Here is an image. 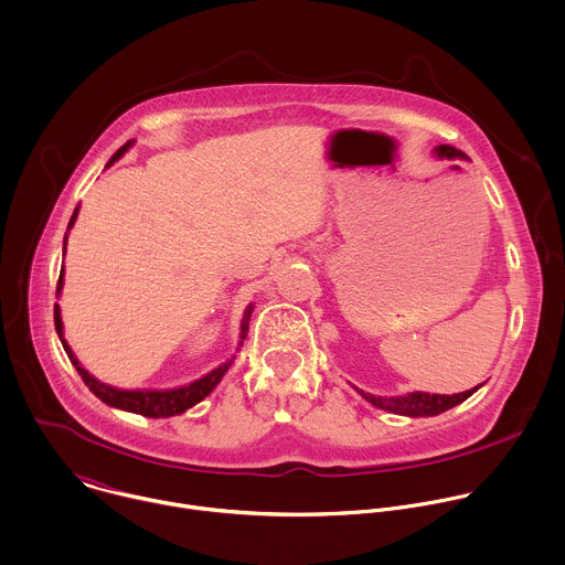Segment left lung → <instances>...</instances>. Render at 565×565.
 I'll return each instance as SVG.
<instances>
[{
	"mask_svg": "<svg viewBox=\"0 0 565 565\" xmlns=\"http://www.w3.org/2000/svg\"><path fill=\"white\" fill-rule=\"evenodd\" d=\"M437 157H446V159H466L461 150H455L452 146H439L435 148ZM481 386V384H479ZM479 386L463 391V393H455V395H439V393H408V395H399V397H377L371 393H364L360 388H355L366 402H371L377 408H384L388 413H397V415H408V417H430V415H439L457 404H461L463 399H468Z\"/></svg>",
	"mask_w": 565,
	"mask_h": 565,
	"instance_id": "obj_1",
	"label": "left lung"
}]
</instances>
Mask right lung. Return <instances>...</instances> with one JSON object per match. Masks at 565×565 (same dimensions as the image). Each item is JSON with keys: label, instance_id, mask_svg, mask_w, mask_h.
Instances as JSON below:
<instances>
[{"label": "right lung", "instance_id": "add662e5", "mask_svg": "<svg viewBox=\"0 0 565 565\" xmlns=\"http://www.w3.org/2000/svg\"><path fill=\"white\" fill-rule=\"evenodd\" d=\"M132 146V141H128L124 148H119L115 152V157L108 161V166H113L128 148ZM79 210H75L71 223H68V230L75 225V218H77ZM66 245V243H64ZM66 249V247H64ZM64 287V269H62V276H60V282H57V294L62 291ZM249 316H252V305L247 307L245 316H243V322H241V344L247 335V329H249ZM55 329L62 338V344L71 358V362L75 364V369L79 371L82 380L86 382V386L102 399L106 402L108 406H115V408H121V411H130V413H139V415H146V417H172V415H179L188 408H192L194 404H199L201 399H205L214 386L221 382V377L227 373V369L232 366V360H227L225 364H221L218 369L210 371L207 375H203L201 380L188 384V386H181V388H168V391H121V388H115V386H108L104 382H99L97 377H93L82 364L79 360L75 358V353L71 351V347L66 344L64 340V324H62V316H60V305H55Z\"/></svg>", "mask_w": 565, "mask_h": 565}]
</instances>
